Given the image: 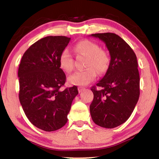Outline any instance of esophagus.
<instances>
[{
    "label": "esophagus",
    "mask_w": 159,
    "mask_h": 159,
    "mask_svg": "<svg viewBox=\"0 0 159 159\" xmlns=\"http://www.w3.org/2000/svg\"><path fill=\"white\" fill-rule=\"evenodd\" d=\"M84 90H85L84 87H81V86H79V87H78V90H79V93L83 92Z\"/></svg>",
    "instance_id": "obj_1"
}]
</instances>
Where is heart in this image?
Segmentation results:
<instances>
[{
	"label": "heart",
	"instance_id": "obj_1",
	"mask_svg": "<svg viewBox=\"0 0 159 159\" xmlns=\"http://www.w3.org/2000/svg\"><path fill=\"white\" fill-rule=\"evenodd\" d=\"M78 52L88 56L85 67L83 71H76L69 77L68 81L71 85H85L95 80L97 71L102 74L106 71L109 64V56L105 51L101 50L96 43L90 40H83L75 45ZM60 65L66 73H70L74 68V58L68 48L64 49L60 57Z\"/></svg>",
	"mask_w": 159,
	"mask_h": 159
}]
</instances>
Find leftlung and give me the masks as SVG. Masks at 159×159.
Returning <instances> with one entry per match:
<instances>
[{"label":"left lung","mask_w":159,"mask_h":159,"mask_svg":"<svg viewBox=\"0 0 159 159\" xmlns=\"http://www.w3.org/2000/svg\"><path fill=\"white\" fill-rule=\"evenodd\" d=\"M91 36L104 42L111 60L104 76L91 88L94 98L90 106V115L95 124L114 128L128 119L139 99L137 57L130 45L116 34Z\"/></svg>","instance_id":"obj_1"}]
</instances>
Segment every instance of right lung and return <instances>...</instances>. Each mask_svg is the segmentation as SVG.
Returning a JSON list of instances; mask_svg holds the SVG:
<instances>
[{"instance_id": "obj_1", "label": "right lung", "mask_w": 159, "mask_h": 159, "mask_svg": "<svg viewBox=\"0 0 159 159\" xmlns=\"http://www.w3.org/2000/svg\"><path fill=\"white\" fill-rule=\"evenodd\" d=\"M70 39L43 38L26 50L19 66L21 105L29 121L44 131L57 130L66 124L72 101L79 93L76 85L60 89L66 75L60 57Z\"/></svg>"}]
</instances>
